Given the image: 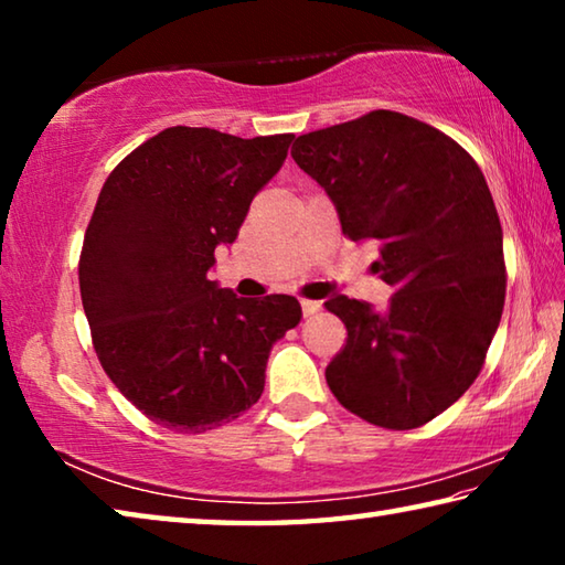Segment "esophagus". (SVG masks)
I'll use <instances>...</instances> for the list:
<instances>
[{
  "label": "esophagus",
  "instance_id": "1",
  "mask_svg": "<svg viewBox=\"0 0 565 565\" xmlns=\"http://www.w3.org/2000/svg\"><path fill=\"white\" fill-rule=\"evenodd\" d=\"M301 311H303V317H313V313H319V311H321V301L301 299Z\"/></svg>",
  "mask_w": 565,
  "mask_h": 565
}]
</instances>
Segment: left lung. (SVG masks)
<instances>
[{"instance_id":"left-lung-1","label":"left lung","mask_w":565,"mask_h":565,"mask_svg":"<svg viewBox=\"0 0 565 565\" xmlns=\"http://www.w3.org/2000/svg\"><path fill=\"white\" fill-rule=\"evenodd\" d=\"M341 232L376 242L384 311L333 296L347 347L327 366L343 408L381 428H418L483 366L505 299L503 232L483 171L451 137L398 111H369L294 141Z\"/></svg>"}]
</instances>
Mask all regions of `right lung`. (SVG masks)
Here are the masks:
<instances>
[{
	"label": "right lung",
	"instance_id": "1",
	"mask_svg": "<svg viewBox=\"0 0 565 565\" xmlns=\"http://www.w3.org/2000/svg\"><path fill=\"white\" fill-rule=\"evenodd\" d=\"M294 134L242 139L169 127L121 159L94 206L79 289L94 351L147 418L204 434L259 401L271 347L301 321L294 296L238 299L209 281Z\"/></svg>",
	"mask_w": 565,
	"mask_h": 565
}]
</instances>
